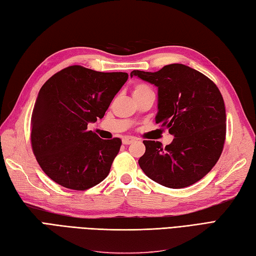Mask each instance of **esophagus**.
I'll use <instances>...</instances> for the list:
<instances>
[{
  "instance_id": "obj_1",
  "label": "esophagus",
  "mask_w": 256,
  "mask_h": 256,
  "mask_svg": "<svg viewBox=\"0 0 256 256\" xmlns=\"http://www.w3.org/2000/svg\"><path fill=\"white\" fill-rule=\"evenodd\" d=\"M133 142H135V138H124L123 140H122V142L124 145H130V144H132Z\"/></svg>"
}]
</instances>
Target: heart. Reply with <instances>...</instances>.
I'll list each match as a JSON object with an SVG mask.
<instances>
[{
    "label": "heart",
    "instance_id": "heart-1",
    "mask_svg": "<svg viewBox=\"0 0 256 256\" xmlns=\"http://www.w3.org/2000/svg\"><path fill=\"white\" fill-rule=\"evenodd\" d=\"M152 89L148 87L147 85L144 84H138L135 85L133 88V94H142V92H150Z\"/></svg>",
    "mask_w": 256,
    "mask_h": 256
}]
</instances>
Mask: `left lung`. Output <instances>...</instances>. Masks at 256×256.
Instances as JSON below:
<instances>
[{"label": "left lung", "mask_w": 256, "mask_h": 256, "mask_svg": "<svg viewBox=\"0 0 256 256\" xmlns=\"http://www.w3.org/2000/svg\"><path fill=\"white\" fill-rule=\"evenodd\" d=\"M158 87L156 123L174 136L162 147L144 140L140 167L152 180L170 188L200 181L220 157L226 140V109L215 82L183 64L166 65L158 72L135 70L130 77Z\"/></svg>", "instance_id": "left-lung-1"}]
</instances>
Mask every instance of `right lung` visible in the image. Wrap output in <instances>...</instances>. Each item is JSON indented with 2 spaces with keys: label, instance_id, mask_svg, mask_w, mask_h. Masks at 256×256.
Masks as SVG:
<instances>
[{
  "label": "right lung",
  "instance_id": "obj_1",
  "mask_svg": "<svg viewBox=\"0 0 256 256\" xmlns=\"http://www.w3.org/2000/svg\"><path fill=\"white\" fill-rule=\"evenodd\" d=\"M128 78V73L72 65L41 87L32 114L30 140L36 159L51 180L85 191L109 174L122 140L100 138L87 126L104 118Z\"/></svg>",
  "mask_w": 256,
  "mask_h": 256
}]
</instances>
